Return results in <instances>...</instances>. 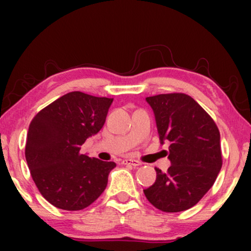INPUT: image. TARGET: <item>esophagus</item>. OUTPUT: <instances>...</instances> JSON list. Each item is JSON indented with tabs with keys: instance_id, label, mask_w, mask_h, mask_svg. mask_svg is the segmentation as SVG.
Listing matches in <instances>:
<instances>
[{
	"instance_id": "obj_1",
	"label": "esophagus",
	"mask_w": 251,
	"mask_h": 251,
	"mask_svg": "<svg viewBox=\"0 0 251 251\" xmlns=\"http://www.w3.org/2000/svg\"><path fill=\"white\" fill-rule=\"evenodd\" d=\"M124 165H132V166H140L142 163L139 160H135V159H124L123 160Z\"/></svg>"
}]
</instances>
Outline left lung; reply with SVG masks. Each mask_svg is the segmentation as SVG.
<instances>
[{
    "instance_id": "obj_1",
    "label": "left lung",
    "mask_w": 251,
    "mask_h": 251,
    "mask_svg": "<svg viewBox=\"0 0 251 251\" xmlns=\"http://www.w3.org/2000/svg\"><path fill=\"white\" fill-rule=\"evenodd\" d=\"M154 112L160 142L168 140L166 172L155 168L157 179L144 190L154 208L164 212L188 210L214 185L222 168L221 135L217 125L188 94L168 93L148 97Z\"/></svg>"
}]
</instances>
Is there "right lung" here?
<instances>
[{
  "mask_svg": "<svg viewBox=\"0 0 251 251\" xmlns=\"http://www.w3.org/2000/svg\"><path fill=\"white\" fill-rule=\"evenodd\" d=\"M112 101L111 98L70 92L31 120L25 160L40 194L55 208H87L107 186L116 163L82 154L81 146L102 128Z\"/></svg>",
  "mask_w": 251,
  "mask_h": 251,
  "instance_id": "add662e5",
  "label": "right lung"
}]
</instances>
